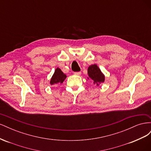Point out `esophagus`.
<instances>
[{"instance_id": "34e87169", "label": "esophagus", "mask_w": 151, "mask_h": 151, "mask_svg": "<svg viewBox=\"0 0 151 151\" xmlns=\"http://www.w3.org/2000/svg\"><path fill=\"white\" fill-rule=\"evenodd\" d=\"M74 74L76 76H81V72H74Z\"/></svg>"}]
</instances>
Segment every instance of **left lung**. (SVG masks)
<instances>
[{
    "label": "left lung",
    "instance_id": "obj_1",
    "mask_svg": "<svg viewBox=\"0 0 151 151\" xmlns=\"http://www.w3.org/2000/svg\"><path fill=\"white\" fill-rule=\"evenodd\" d=\"M88 77L87 79L92 80L93 83L99 86L104 83L105 81V76L96 64L91 65L88 68Z\"/></svg>",
    "mask_w": 151,
    "mask_h": 151
}]
</instances>
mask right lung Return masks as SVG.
<instances>
[{
  "label": "right lung",
  "mask_w": 151,
  "mask_h": 151,
  "mask_svg": "<svg viewBox=\"0 0 151 151\" xmlns=\"http://www.w3.org/2000/svg\"><path fill=\"white\" fill-rule=\"evenodd\" d=\"M67 78V75L63 73L60 68L57 67L55 70L50 81V85H57L62 84Z\"/></svg>",
  "instance_id": "obj_1"
}]
</instances>
